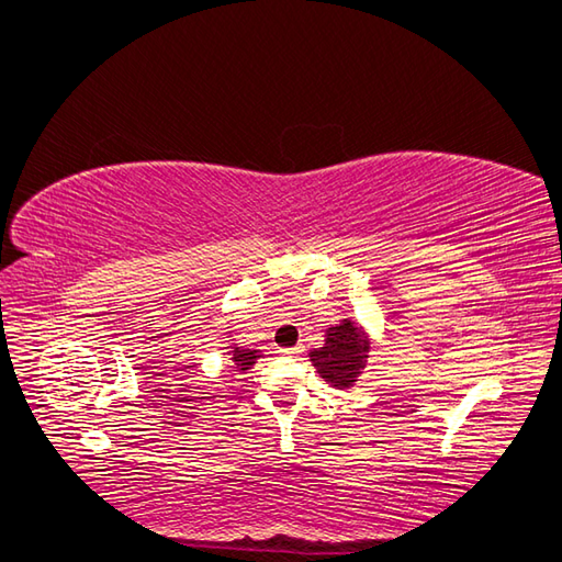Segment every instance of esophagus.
Listing matches in <instances>:
<instances>
[{
    "label": "esophagus",
    "mask_w": 562,
    "mask_h": 562,
    "mask_svg": "<svg viewBox=\"0 0 562 562\" xmlns=\"http://www.w3.org/2000/svg\"><path fill=\"white\" fill-rule=\"evenodd\" d=\"M300 351H302V347H283V349H281L283 356H295V353H300Z\"/></svg>",
    "instance_id": "34e87169"
}]
</instances>
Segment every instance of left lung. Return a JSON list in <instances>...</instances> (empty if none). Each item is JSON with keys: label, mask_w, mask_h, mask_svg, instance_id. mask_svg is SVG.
Wrapping results in <instances>:
<instances>
[{"label": "left lung", "mask_w": 562, "mask_h": 562, "mask_svg": "<svg viewBox=\"0 0 562 562\" xmlns=\"http://www.w3.org/2000/svg\"><path fill=\"white\" fill-rule=\"evenodd\" d=\"M370 342L363 330L345 318L339 326L328 328L326 345L314 349L310 359L321 378L333 386H351L366 366Z\"/></svg>", "instance_id": "obj_1"}]
</instances>
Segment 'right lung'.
Returning <instances> with one entry per match:
<instances>
[{"instance_id": "1", "label": "right lung", "mask_w": 562, "mask_h": 562, "mask_svg": "<svg viewBox=\"0 0 562 562\" xmlns=\"http://www.w3.org/2000/svg\"><path fill=\"white\" fill-rule=\"evenodd\" d=\"M255 359H258V351H250V349H236L234 351V366L239 370H248Z\"/></svg>"}]
</instances>
